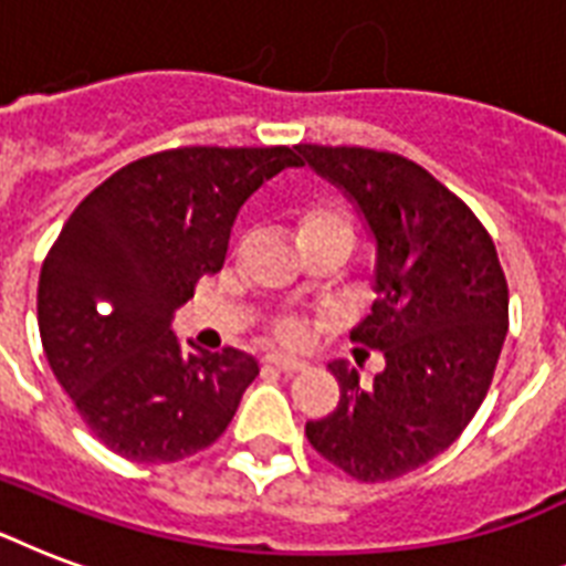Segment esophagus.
Returning a JSON list of instances; mask_svg holds the SVG:
<instances>
[{
  "instance_id": "esophagus-1",
  "label": "esophagus",
  "mask_w": 566,
  "mask_h": 566,
  "mask_svg": "<svg viewBox=\"0 0 566 566\" xmlns=\"http://www.w3.org/2000/svg\"><path fill=\"white\" fill-rule=\"evenodd\" d=\"M264 367H273L279 373H302L308 364L300 361V358H284V355H266Z\"/></svg>"
}]
</instances>
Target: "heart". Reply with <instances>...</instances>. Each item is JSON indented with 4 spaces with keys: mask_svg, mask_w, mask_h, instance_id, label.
<instances>
[{
    "mask_svg": "<svg viewBox=\"0 0 566 566\" xmlns=\"http://www.w3.org/2000/svg\"><path fill=\"white\" fill-rule=\"evenodd\" d=\"M319 231H353V226L337 205H311L300 213V234H319ZM273 335L282 344H302L305 328L300 319H282L275 323Z\"/></svg>",
    "mask_w": 566,
    "mask_h": 566,
    "instance_id": "1",
    "label": "heart"
}]
</instances>
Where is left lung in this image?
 <instances>
[{
  "instance_id": "1",
  "label": "left lung",
  "mask_w": 566,
  "mask_h": 566,
  "mask_svg": "<svg viewBox=\"0 0 566 566\" xmlns=\"http://www.w3.org/2000/svg\"><path fill=\"white\" fill-rule=\"evenodd\" d=\"M296 153L376 238V302L349 337L387 361L367 387L328 364L340 402L305 434L346 475L390 482L452 447L479 411L509 332V282L479 217L420 164L364 146Z\"/></svg>"
}]
</instances>
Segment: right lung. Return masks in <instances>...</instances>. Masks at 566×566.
I'll use <instances>...</instances> for the list:
<instances>
[{
  "instance_id": "add662e5",
  "label": "right lung",
  "mask_w": 566,
  "mask_h": 566,
  "mask_svg": "<svg viewBox=\"0 0 566 566\" xmlns=\"http://www.w3.org/2000/svg\"><path fill=\"white\" fill-rule=\"evenodd\" d=\"M284 167H300L287 146L167 149L126 164L64 222L40 270V340L111 452L172 464L229 429L258 361L231 346L185 353L170 323L226 261L240 205Z\"/></svg>"
}]
</instances>
